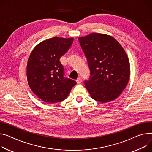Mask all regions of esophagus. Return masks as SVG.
<instances>
[{"mask_svg": "<svg viewBox=\"0 0 152 152\" xmlns=\"http://www.w3.org/2000/svg\"><path fill=\"white\" fill-rule=\"evenodd\" d=\"M76 82H77V84H80L81 83V82H82V79L79 77H78L77 79H76Z\"/></svg>", "mask_w": 152, "mask_h": 152, "instance_id": "obj_1", "label": "esophagus"}]
</instances>
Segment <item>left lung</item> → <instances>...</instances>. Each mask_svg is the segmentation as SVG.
Returning <instances> with one entry per match:
<instances>
[{"mask_svg":"<svg viewBox=\"0 0 152 152\" xmlns=\"http://www.w3.org/2000/svg\"><path fill=\"white\" fill-rule=\"evenodd\" d=\"M90 70L85 85L92 99L114 101L127 86L130 66L127 53L112 36L92 33L78 38Z\"/></svg>","mask_w":152,"mask_h":152,"instance_id":"1","label":"left lung"}]
</instances>
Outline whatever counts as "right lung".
<instances>
[{
	"label": "right lung",
	"instance_id": "obj_1",
	"mask_svg": "<svg viewBox=\"0 0 152 152\" xmlns=\"http://www.w3.org/2000/svg\"><path fill=\"white\" fill-rule=\"evenodd\" d=\"M73 37H54L39 43L32 50L26 65L30 89L46 103L55 104L67 98L76 82L64 77L59 59L70 48Z\"/></svg>",
	"mask_w": 152,
	"mask_h": 152
}]
</instances>
